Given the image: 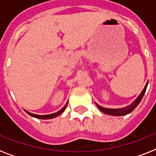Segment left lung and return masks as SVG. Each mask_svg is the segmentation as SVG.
<instances>
[{"mask_svg":"<svg viewBox=\"0 0 156 156\" xmlns=\"http://www.w3.org/2000/svg\"><path fill=\"white\" fill-rule=\"evenodd\" d=\"M148 81L146 83L145 87L143 89V90L141 91V93L139 94L138 97L137 98L135 99L134 101L131 103L130 105H129L126 106L124 108H103L101 106L98 105L96 103L97 105L98 108L100 109V111H101L102 112H104L105 114H107V115H115V116H120V115H127V114L130 113L133 109H134L138 104L140 103V101H141L142 99L143 96H144V93L146 91V89H147V86H148Z\"/></svg>","mask_w":156,"mask_h":156,"instance_id":"8db88e82","label":"left lung"}]
</instances>
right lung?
<instances>
[{
	"label": "right lung",
	"instance_id": "1",
	"mask_svg": "<svg viewBox=\"0 0 156 156\" xmlns=\"http://www.w3.org/2000/svg\"><path fill=\"white\" fill-rule=\"evenodd\" d=\"M67 105H68V101H67V103H66V104L65 105V106H64V107H63L62 108L61 110H59L58 112H55V113L49 114V115H36V114L31 113V112H30L27 111V110H25V111H26V112H27V114H29V115H31V116H33V117H35V118H37V119H53V118H55V117H57L58 115H59L61 113H62L63 112L65 111V109H66V106H67Z\"/></svg>",
	"mask_w": 156,
	"mask_h": 156
}]
</instances>
